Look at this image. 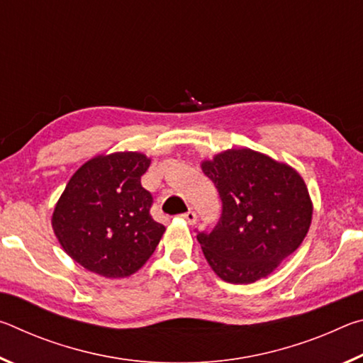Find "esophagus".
Segmentation results:
<instances>
[{
    "label": "esophagus",
    "mask_w": 363,
    "mask_h": 363,
    "mask_svg": "<svg viewBox=\"0 0 363 363\" xmlns=\"http://www.w3.org/2000/svg\"><path fill=\"white\" fill-rule=\"evenodd\" d=\"M181 218H182L184 220H186V223H189V224H195V223H196V214H195V211L184 213Z\"/></svg>",
    "instance_id": "1"
}]
</instances>
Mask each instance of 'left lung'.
<instances>
[{
	"label": "left lung",
	"instance_id": "8db88e82",
	"mask_svg": "<svg viewBox=\"0 0 363 363\" xmlns=\"http://www.w3.org/2000/svg\"><path fill=\"white\" fill-rule=\"evenodd\" d=\"M223 214L196 240L214 274L237 285L267 277L298 250L312 220V200L290 164L251 149H229L201 162Z\"/></svg>",
	"mask_w": 363,
	"mask_h": 363
}]
</instances>
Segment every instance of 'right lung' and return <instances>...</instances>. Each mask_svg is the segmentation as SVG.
Segmentation results:
<instances>
[{"instance_id": "add662e5", "label": "right lung", "mask_w": 363, "mask_h": 363, "mask_svg": "<svg viewBox=\"0 0 363 363\" xmlns=\"http://www.w3.org/2000/svg\"><path fill=\"white\" fill-rule=\"evenodd\" d=\"M150 158L140 152L97 155L70 177L52 213L65 253L89 272L130 277L162 240L164 225L150 216L152 195L140 186Z\"/></svg>"}]
</instances>
